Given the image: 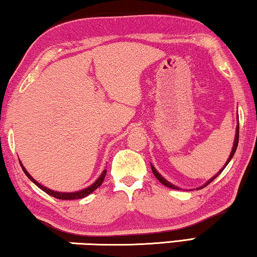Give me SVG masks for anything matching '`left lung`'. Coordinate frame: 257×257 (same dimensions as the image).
Segmentation results:
<instances>
[{"mask_svg":"<svg viewBox=\"0 0 257 257\" xmlns=\"http://www.w3.org/2000/svg\"><path fill=\"white\" fill-rule=\"evenodd\" d=\"M237 144H239V124H237V126H236V133H235V139H234V145H233L232 152H230V154H229V158L227 159V161H226V163H225V166H224V167H222V169H220V170H219V173H217V175H214V176H213V177H212V178H210V180H209V181H207L205 184H204V185H202V187L197 188V189H198V190H199V189H203L204 187H206V185H209V184L211 183V182H212V181H213V180H214V178H215V177H217V176H218V175H219V174H220V173L222 172V170H224V169H225V167L228 165V162L230 161V160H232V158H233V155H234V153H235V151H236V148H237ZM151 167H152V172H153V174H154V176H155L156 178H158V180H159L160 182H161V183H162L163 185H166V187H168V188H170V189H176V190H178V189H180V188L175 187V185H174V184H172V183H170V182H168V181H167L165 177H162V176H161V174H159V173H158V170H156V169L154 168V166H153V165H151Z\"/></svg>","mask_w":257,"mask_h":257,"instance_id":"left-lung-1","label":"left lung"}]
</instances>
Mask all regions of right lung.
<instances>
[{"instance_id":"obj_1","label":"right lung","mask_w":257,"mask_h":257,"mask_svg":"<svg viewBox=\"0 0 257 257\" xmlns=\"http://www.w3.org/2000/svg\"><path fill=\"white\" fill-rule=\"evenodd\" d=\"M20 163H21V167H22V169H23L24 174L27 175V176L30 178V180H31L33 183L37 185V187H38L39 189H42L43 191H45L47 195L53 196L54 198H58V199H80V198H84V197H87L88 195H90L92 191H95L98 187H101V184L103 183V181H104V177H105V175H106V170L104 169L103 173L101 174V176H99L97 180H96L91 185H89L88 188L83 189V190L75 191V192H59V191L51 190V189H48L46 187H44V185H42L40 183H38V182H37L35 178H33L31 175L28 173V170L24 168L21 161H20Z\"/></svg>"}]
</instances>
